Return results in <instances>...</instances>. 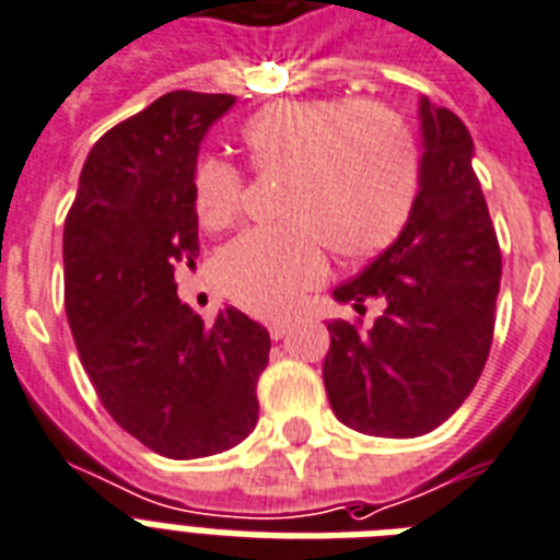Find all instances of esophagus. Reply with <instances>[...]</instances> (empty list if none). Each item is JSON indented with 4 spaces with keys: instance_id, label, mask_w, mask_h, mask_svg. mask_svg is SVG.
<instances>
[{
    "instance_id": "1",
    "label": "esophagus",
    "mask_w": 560,
    "mask_h": 560,
    "mask_svg": "<svg viewBox=\"0 0 560 560\" xmlns=\"http://www.w3.org/2000/svg\"><path fill=\"white\" fill-rule=\"evenodd\" d=\"M285 329H289V320H283V317H277V320H268V335H271L275 341H280V338H283Z\"/></svg>"
}]
</instances>
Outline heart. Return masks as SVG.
I'll use <instances>...</instances> for the list:
<instances>
[{"label": "heart", "mask_w": 560, "mask_h": 560, "mask_svg": "<svg viewBox=\"0 0 560 560\" xmlns=\"http://www.w3.org/2000/svg\"><path fill=\"white\" fill-rule=\"evenodd\" d=\"M243 147L254 170L289 176L283 225L257 228L219 259V280L240 306L285 315L320 283L326 245L343 259L373 257L401 234L419 190L410 129L382 106L355 101H277L245 120ZM243 173L205 159L194 176L196 217L225 231L243 210Z\"/></svg>", "instance_id": "obj_1"}]
</instances>
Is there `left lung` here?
Returning <instances> with one entry per match:
<instances>
[{
  "mask_svg": "<svg viewBox=\"0 0 560 560\" xmlns=\"http://www.w3.org/2000/svg\"><path fill=\"white\" fill-rule=\"evenodd\" d=\"M419 194L396 243L332 292L370 329L332 320L324 384L335 416L370 436L440 428L474 390L494 335L500 245L474 176V141L445 106L419 101Z\"/></svg>",
  "mask_w": 560,
  "mask_h": 560,
  "instance_id": "8db88e82",
  "label": "left lung"
}]
</instances>
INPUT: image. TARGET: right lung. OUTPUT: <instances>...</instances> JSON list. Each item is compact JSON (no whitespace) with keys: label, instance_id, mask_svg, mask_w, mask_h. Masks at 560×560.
Returning a JSON list of instances; mask_svg holds the SVG:
<instances>
[{"label":"right lung","instance_id":"right-lung-1","mask_svg":"<svg viewBox=\"0 0 560 560\" xmlns=\"http://www.w3.org/2000/svg\"><path fill=\"white\" fill-rule=\"evenodd\" d=\"M234 95L170 92L92 147L62 231L66 315L109 416L170 459L222 454L257 424L266 326L240 308L205 324L178 301L199 257V144Z\"/></svg>","mask_w":560,"mask_h":560}]
</instances>
